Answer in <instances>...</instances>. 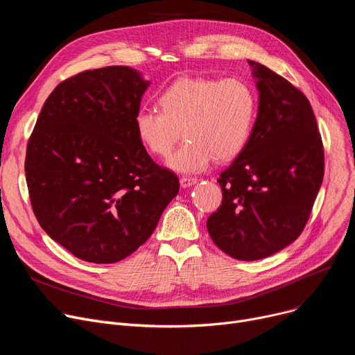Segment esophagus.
<instances>
[{
    "label": "esophagus",
    "mask_w": 355,
    "mask_h": 355,
    "mask_svg": "<svg viewBox=\"0 0 355 355\" xmlns=\"http://www.w3.org/2000/svg\"><path fill=\"white\" fill-rule=\"evenodd\" d=\"M196 182H197L196 178H190V177H181L180 178V184H181L182 189H189V187H191V185H194Z\"/></svg>",
    "instance_id": "1"
}]
</instances>
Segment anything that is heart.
<instances>
[{
  "label": "heart",
  "mask_w": 355,
  "mask_h": 355,
  "mask_svg": "<svg viewBox=\"0 0 355 355\" xmlns=\"http://www.w3.org/2000/svg\"><path fill=\"white\" fill-rule=\"evenodd\" d=\"M158 105L161 112H137V135L149 153L166 157L182 129L187 141L166 165L184 174L201 173L216 158L230 161L243 153L257 114L256 92L240 79L180 78L161 93Z\"/></svg>",
  "instance_id": "b5f03b06"
}]
</instances>
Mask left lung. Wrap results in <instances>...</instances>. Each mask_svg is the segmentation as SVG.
<instances>
[{
  "label": "left lung",
  "mask_w": 355,
  "mask_h": 355,
  "mask_svg": "<svg viewBox=\"0 0 355 355\" xmlns=\"http://www.w3.org/2000/svg\"><path fill=\"white\" fill-rule=\"evenodd\" d=\"M259 92L253 134L217 182L223 202L207 218L218 249L257 260L285 249L306 225L324 178V148L304 93L249 60Z\"/></svg>",
  "instance_id": "1"
}]
</instances>
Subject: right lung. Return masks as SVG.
<instances>
[{
	"instance_id": "add662e5",
	"label": "right lung",
	"mask_w": 355,
	"mask_h": 355,
	"mask_svg": "<svg viewBox=\"0 0 355 355\" xmlns=\"http://www.w3.org/2000/svg\"><path fill=\"white\" fill-rule=\"evenodd\" d=\"M149 85L128 66L82 71L50 93L28 139L34 214L85 262L115 263L134 253L178 194L177 175L153 161L135 130Z\"/></svg>"
}]
</instances>
